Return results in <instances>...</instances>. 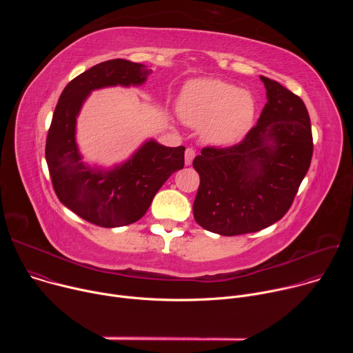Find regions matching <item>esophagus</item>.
<instances>
[{"label": "esophagus", "mask_w": 353, "mask_h": 353, "mask_svg": "<svg viewBox=\"0 0 353 353\" xmlns=\"http://www.w3.org/2000/svg\"><path fill=\"white\" fill-rule=\"evenodd\" d=\"M194 157H195V150H194L192 148H187V149H185V154H184L185 165H187V166H190V165H191V162H192Z\"/></svg>", "instance_id": "1"}]
</instances>
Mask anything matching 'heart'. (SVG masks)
Returning a JSON list of instances; mask_svg holds the SVG:
<instances>
[{
  "mask_svg": "<svg viewBox=\"0 0 353 353\" xmlns=\"http://www.w3.org/2000/svg\"><path fill=\"white\" fill-rule=\"evenodd\" d=\"M177 109L185 124L201 127L204 141L230 145L253 125L256 103L251 93L229 82L195 79L183 89Z\"/></svg>",
  "mask_w": 353,
  "mask_h": 353,
  "instance_id": "heart-1",
  "label": "heart"
}]
</instances>
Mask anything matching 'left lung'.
Segmentation results:
<instances>
[{"mask_svg":"<svg viewBox=\"0 0 353 353\" xmlns=\"http://www.w3.org/2000/svg\"><path fill=\"white\" fill-rule=\"evenodd\" d=\"M261 81L268 102L257 124L239 143L205 146L192 161L199 174L194 219L222 236L259 232L283 218L310 168L306 105L279 82Z\"/></svg>","mask_w":353,"mask_h":353,"instance_id":"obj_1","label":"left lung"}]
</instances>
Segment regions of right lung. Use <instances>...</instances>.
Instances as JSON below:
<instances>
[{"label":"right lung","instance_id":"obj_1","mask_svg":"<svg viewBox=\"0 0 353 353\" xmlns=\"http://www.w3.org/2000/svg\"><path fill=\"white\" fill-rule=\"evenodd\" d=\"M150 72L121 59L96 64L64 88L56 106L46 139L53 188L67 208L96 226L117 228L141 219L163 183L184 166V146L169 148L152 139L110 172L81 162L75 124L86 96L105 86L141 85Z\"/></svg>","mask_w":353,"mask_h":353}]
</instances>
